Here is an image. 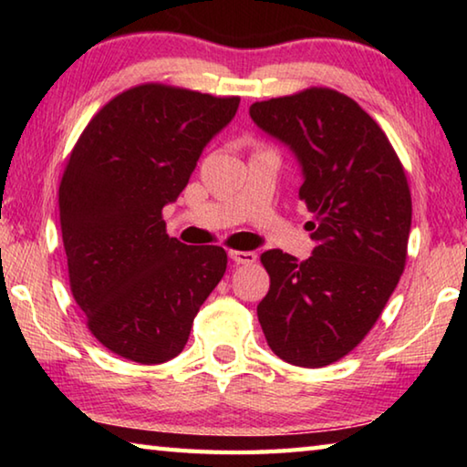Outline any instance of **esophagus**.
Masks as SVG:
<instances>
[{
    "label": "esophagus",
    "mask_w": 467,
    "mask_h": 467,
    "mask_svg": "<svg viewBox=\"0 0 467 467\" xmlns=\"http://www.w3.org/2000/svg\"><path fill=\"white\" fill-rule=\"evenodd\" d=\"M228 257H231L236 265H251V264L257 262V253L255 251L231 249V251H228Z\"/></svg>",
    "instance_id": "34e87169"
}]
</instances>
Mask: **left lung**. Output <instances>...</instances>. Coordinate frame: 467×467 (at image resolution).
Wrapping results in <instances>:
<instances>
[{
  "instance_id": "left-lung-1",
  "label": "left lung",
  "mask_w": 467,
  "mask_h": 467,
  "mask_svg": "<svg viewBox=\"0 0 467 467\" xmlns=\"http://www.w3.org/2000/svg\"><path fill=\"white\" fill-rule=\"evenodd\" d=\"M251 119L290 146L298 197L313 214V255L270 249V292L257 305L275 357L317 368L344 358L375 326L406 267L412 195L379 123L331 88L253 102Z\"/></svg>"
}]
</instances>
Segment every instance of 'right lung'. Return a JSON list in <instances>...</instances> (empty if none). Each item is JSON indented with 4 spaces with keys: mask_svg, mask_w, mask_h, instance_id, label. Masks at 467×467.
Returning a JSON list of instances; mask_svg holds the SVG:
<instances>
[{
    "mask_svg": "<svg viewBox=\"0 0 467 467\" xmlns=\"http://www.w3.org/2000/svg\"><path fill=\"white\" fill-rule=\"evenodd\" d=\"M239 102L133 86L92 117L69 154L59 183L69 288L90 334L117 357L140 365L175 358L223 280L226 251L172 239L162 208L187 187Z\"/></svg>",
    "mask_w": 467,
    "mask_h": 467,
    "instance_id": "add662e5",
    "label": "right lung"
}]
</instances>
